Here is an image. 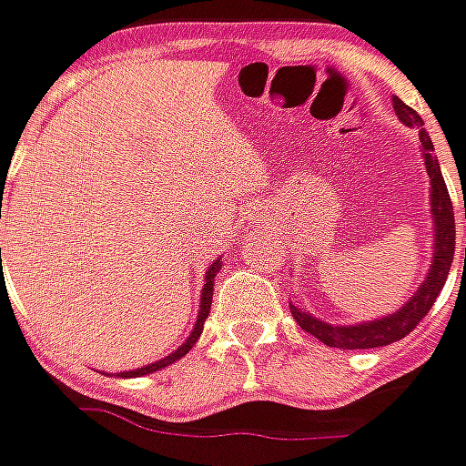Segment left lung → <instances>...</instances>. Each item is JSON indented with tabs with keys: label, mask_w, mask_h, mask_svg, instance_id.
Segmentation results:
<instances>
[{
	"label": "left lung",
	"mask_w": 466,
	"mask_h": 466,
	"mask_svg": "<svg viewBox=\"0 0 466 466\" xmlns=\"http://www.w3.org/2000/svg\"><path fill=\"white\" fill-rule=\"evenodd\" d=\"M394 111L402 118L407 127H420L422 118L404 106L402 100L394 98ZM422 142V160H425V170L431 178V215H433V261L428 269V278L422 279L418 293L404 303L400 311L389 313L384 319H373V321H360V324H350V327H334L327 321H319L311 313L300 311L296 306H290V313L298 321V327L303 331L313 334L319 342L329 345V348L339 350H368V348H384L397 339L407 337L425 319V313L433 309L436 298H439L443 282L449 278L451 261H454V246H457V230H454V207H451V197L446 181L441 176L439 157L433 153V142L425 129H420ZM464 218H466V197H464ZM464 267H466V248H464Z\"/></svg>",
	"instance_id": "obj_1"
}]
</instances>
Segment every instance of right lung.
I'll return each instance as SVG.
<instances>
[{
  "label": "right lung",
  "instance_id": "obj_1",
  "mask_svg": "<svg viewBox=\"0 0 466 466\" xmlns=\"http://www.w3.org/2000/svg\"><path fill=\"white\" fill-rule=\"evenodd\" d=\"M5 194V191H2ZM0 218H2V197H0ZM2 254V251H0ZM220 267H223V261L215 259L209 264V269H207L205 275V285H202V306H199V316H197V324H194V329L187 337V342L181 345V348L176 350V352H170L166 355L163 360H155L150 366L145 368H137V370H124V373H118V376H124V379H135V376H147V373H155V370H160V368L170 366V363H176L178 358H184L188 350L197 345V339H199V334L205 329V319L209 316V306H212V290H215V275L220 272Z\"/></svg>",
  "mask_w": 466,
  "mask_h": 466
}]
</instances>
